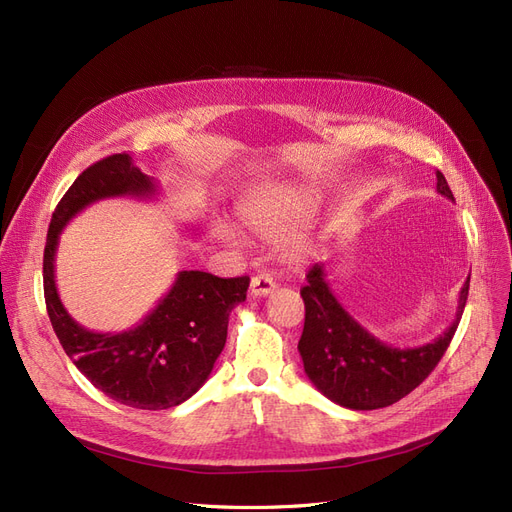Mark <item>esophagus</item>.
<instances>
[{"instance_id": "obj_1", "label": "esophagus", "mask_w": 512, "mask_h": 512, "mask_svg": "<svg viewBox=\"0 0 512 512\" xmlns=\"http://www.w3.org/2000/svg\"><path fill=\"white\" fill-rule=\"evenodd\" d=\"M276 289V282L268 276V274H257L251 278V295L255 297H263V295H270Z\"/></svg>"}]
</instances>
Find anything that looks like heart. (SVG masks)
<instances>
[{"instance_id":"heart-1","label":"heart","mask_w":512,"mask_h":512,"mask_svg":"<svg viewBox=\"0 0 512 512\" xmlns=\"http://www.w3.org/2000/svg\"><path fill=\"white\" fill-rule=\"evenodd\" d=\"M314 208V198L308 192H280L263 194L253 200H246L240 206V219L249 230L259 238H280L293 227L304 221ZM221 236L227 242H236L234 232L223 230ZM312 253V242L304 236L289 238L282 244V255L287 261L299 263L308 259Z\"/></svg>"}]
</instances>
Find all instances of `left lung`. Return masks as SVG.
I'll return each instance as SVG.
<instances>
[{
  "label": "left lung",
  "mask_w": 512,
  "mask_h": 512,
  "mask_svg": "<svg viewBox=\"0 0 512 512\" xmlns=\"http://www.w3.org/2000/svg\"><path fill=\"white\" fill-rule=\"evenodd\" d=\"M437 192L453 202L439 170ZM306 278L308 285L301 289L306 323L297 346L306 375L329 401L354 411L388 407L426 380L460 325L470 285L468 276L458 297L456 318L443 335L424 346L396 348L371 335L339 304L327 282L325 263H316Z\"/></svg>",
  "instance_id": "8db88e82"
}]
</instances>
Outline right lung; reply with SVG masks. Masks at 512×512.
Returning <instances> with one entry per match:
<instances>
[{
	"label": "right lung",
	"instance_id": "right-lung-1",
	"mask_svg": "<svg viewBox=\"0 0 512 512\" xmlns=\"http://www.w3.org/2000/svg\"><path fill=\"white\" fill-rule=\"evenodd\" d=\"M156 194L158 183L128 154L103 158L73 181L54 208L44 249L46 308L65 354L109 399L145 411L177 407L202 388L225 346L230 312L246 299L249 278L183 270L139 325L97 333L65 310L56 291L54 259L65 225L86 206L116 196Z\"/></svg>",
	"mask_w": 512,
	"mask_h": 512
}]
</instances>
